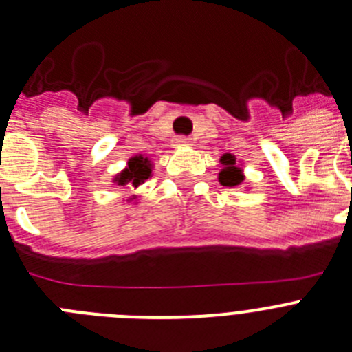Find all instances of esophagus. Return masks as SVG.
Segmentation results:
<instances>
[{
	"label": "esophagus",
	"instance_id": "1",
	"mask_svg": "<svg viewBox=\"0 0 352 352\" xmlns=\"http://www.w3.org/2000/svg\"><path fill=\"white\" fill-rule=\"evenodd\" d=\"M174 144H176V146H190L192 139L190 137H185V135H179L178 139L174 140Z\"/></svg>",
	"mask_w": 352,
	"mask_h": 352
}]
</instances>
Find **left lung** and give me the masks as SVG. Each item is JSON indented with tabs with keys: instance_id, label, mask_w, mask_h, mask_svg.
Here are the masks:
<instances>
[{
	"instance_id": "1",
	"label": "left lung",
	"mask_w": 352,
	"mask_h": 352,
	"mask_svg": "<svg viewBox=\"0 0 352 352\" xmlns=\"http://www.w3.org/2000/svg\"><path fill=\"white\" fill-rule=\"evenodd\" d=\"M236 158L233 155H224L221 158L224 169L219 173V182L224 185V187H236L242 183L244 176L240 173V169L236 167Z\"/></svg>"
}]
</instances>
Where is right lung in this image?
I'll return each instance as SVG.
<instances>
[{
  "label": "right lung",
  "mask_w": 352,
  "mask_h": 352,
  "mask_svg": "<svg viewBox=\"0 0 352 352\" xmlns=\"http://www.w3.org/2000/svg\"><path fill=\"white\" fill-rule=\"evenodd\" d=\"M151 176V164L144 156H133L130 162H128V167L122 170L121 174L116 176L117 185H133V187H139L140 183H144V179H147Z\"/></svg>",
  "instance_id": "obj_1"
}]
</instances>
